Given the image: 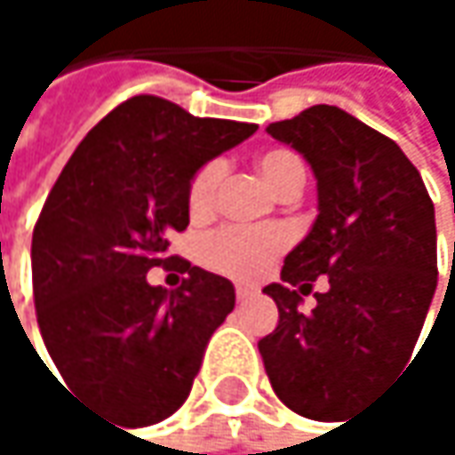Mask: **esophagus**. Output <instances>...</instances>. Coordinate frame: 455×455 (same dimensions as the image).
Here are the masks:
<instances>
[{
    "label": "esophagus",
    "instance_id": "obj_1",
    "mask_svg": "<svg viewBox=\"0 0 455 455\" xmlns=\"http://www.w3.org/2000/svg\"><path fill=\"white\" fill-rule=\"evenodd\" d=\"M255 295H258V290H255V287H244V284H239V287H236V300H239V303H247V300H252Z\"/></svg>",
    "mask_w": 455,
    "mask_h": 455
}]
</instances>
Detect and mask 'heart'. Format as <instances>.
Segmentation results:
<instances>
[{"label": "heart", "mask_w": 455, "mask_h": 455, "mask_svg": "<svg viewBox=\"0 0 455 455\" xmlns=\"http://www.w3.org/2000/svg\"><path fill=\"white\" fill-rule=\"evenodd\" d=\"M255 168L276 195H282L292 184L306 181V168L300 157L287 149L263 152L255 160ZM221 176H224L221 163H208L195 173L189 184V213L195 219H205L213 213ZM284 244H287V234L279 228H263V231L224 228L200 247V260L221 276L236 282H252L271 268V263L284 250Z\"/></svg>", "instance_id": "1"}]
</instances>
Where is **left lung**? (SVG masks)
<instances>
[{
  "mask_svg": "<svg viewBox=\"0 0 455 455\" xmlns=\"http://www.w3.org/2000/svg\"><path fill=\"white\" fill-rule=\"evenodd\" d=\"M266 132L308 160L318 216L263 290L279 323L258 350L279 401L329 421L409 363L437 287L435 205L403 149L339 108L314 105ZM318 275L327 290L303 315Z\"/></svg>",
  "mask_w": 455,
  "mask_h": 455,
  "instance_id": "obj_1",
  "label": "left lung"
}]
</instances>
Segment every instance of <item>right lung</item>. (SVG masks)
I'll return each mask as SVG.
<instances>
[{"mask_svg":"<svg viewBox=\"0 0 455 455\" xmlns=\"http://www.w3.org/2000/svg\"><path fill=\"white\" fill-rule=\"evenodd\" d=\"M255 124L195 118L160 97H132L65 163L34 228L36 318L65 385L124 427L179 409L211 334L234 311V284L168 259V234L189 227V184ZM155 265L187 273L152 288Z\"/></svg>","mask_w":455,"mask_h":455,"instance_id":"right-lung-1","label":"right lung"}]
</instances>
